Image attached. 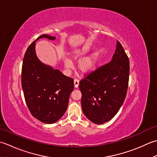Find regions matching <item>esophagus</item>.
Masks as SVG:
<instances>
[{"instance_id":"1","label":"esophagus","mask_w":157,"mask_h":157,"mask_svg":"<svg viewBox=\"0 0 157 157\" xmlns=\"http://www.w3.org/2000/svg\"><path fill=\"white\" fill-rule=\"evenodd\" d=\"M74 83H75V87L77 88L78 87V85H79V80L78 78H75Z\"/></svg>"}]
</instances>
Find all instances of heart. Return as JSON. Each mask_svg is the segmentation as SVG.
<instances>
[{
    "instance_id": "b5f03b06",
    "label": "heart",
    "mask_w": 157,
    "mask_h": 157,
    "mask_svg": "<svg viewBox=\"0 0 157 157\" xmlns=\"http://www.w3.org/2000/svg\"><path fill=\"white\" fill-rule=\"evenodd\" d=\"M87 52V48H82V49H76L72 52L71 57L72 59H78ZM98 57V53L95 52L91 54L89 56L82 57V58H81L78 62V69L82 73H89L92 72L95 69V66H96ZM63 62H64L66 68H71L72 67V63L69 59H65Z\"/></svg>"
}]
</instances>
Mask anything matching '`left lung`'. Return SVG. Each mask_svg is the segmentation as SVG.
<instances>
[{
	"label": "left lung",
	"instance_id": "1",
	"mask_svg": "<svg viewBox=\"0 0 157 157\" xmlns=\"http://www.w3.org/2000/svg\"><path fill=\"white\" fill-rule=\"evenodd\" d=\"M129 77V58L117 40L110 62L89 73L80 81L82 110L89 121L100 124L116 115L126 98Z\"/></svg>",
	"mask_w": 157,
	"mask_h": 157
}]
</instances>
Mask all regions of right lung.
I'll list each match as a JSON object with an SVG mask.
<instances>
[{
  "label": "right lung",
  "mask_w": 157,
  "mask_h": 157,
  "mask_svg": "<svg viewBox=\"0 0 157 157\" xmlns=\"http://www.w3.org/2000/svg\"><path fill=\"white\" fill-rule=\"evenodd\" d=\"M40 38L56 39V36L43 34L28 47L22 64L21 86L33 116L41 122L52 124L66 111L70 94L74 89V81L59 70L40 62L35 53V44Z\"/></svg>",
  "instance_id": "add662e5"
}]
</instances>
